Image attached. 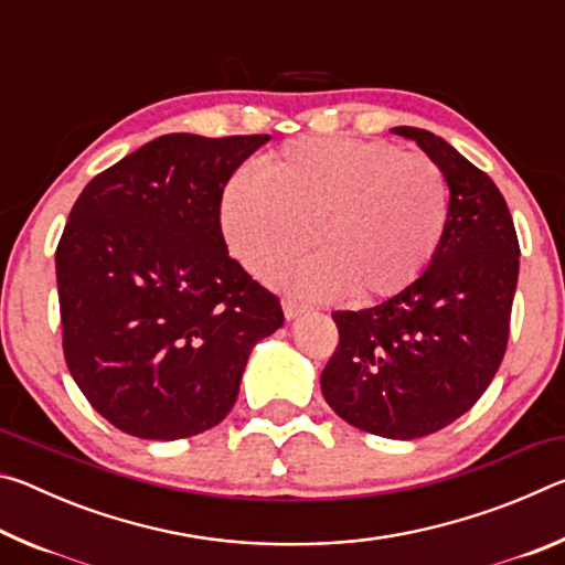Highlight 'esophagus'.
<instances>
[{
	"mask_svg": "<svg viewBox=\"0 0 565 565\" xmlns=\"http://www.w3.org/2000/svg\"><path fill=\"white\" fill-rule=\"evenodd\" d=\"M303 311H306V303L294 301V299H284V313H286V319H296V317H299V313H303Z\"/></svg>",
	"mask_w": 565,
	"mask_h": 565,
	"instance_id": "34e87169",
	"label": "esophagus"
}]
</instances>
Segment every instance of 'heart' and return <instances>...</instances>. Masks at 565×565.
Segmentation results:
<instances>
[{"instance_id": "heart-1", "label": "heart", "mask_w": 565, "mask_h": 565, "mask_svg": "<svg viewBox=\"0 0 565 565\" xmlns=\"http://www.w3.org/2000/svg\"><path fill=\"white\" fill-rule=\"evenodd\" d=\"M448 222L444 171L424 154L381 141L306 137L238 174L222 196L232 254L271 276L313 242L321 256L286 274L311 296L347 291L359 301L408 289L428 269Z\"/></svg>"}]
</instances>
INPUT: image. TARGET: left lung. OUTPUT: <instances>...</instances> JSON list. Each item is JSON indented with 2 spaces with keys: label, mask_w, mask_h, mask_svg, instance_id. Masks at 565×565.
Wrapping results in <instances>:
<instances>
[{
  "label": "left lung",
  "mask_w": 565,
  "mask_h": 565,
  "mask_svg": "<svg viewBox=\"0 0 565 565\" xmlns=\"http://www.w3.org/2000/svg\"><path fill=\"white\" fill-rule=\"evenodd\" d=\"M414 139L444 171L448 222L418 279L361 311H333L339 343L323 366L327 404L361 431L420 438L463 416L499 371L519 284V236L499 186L436 134Z\"/></svg>",
  "instance_id": "8db88e82"
}]
</instances>
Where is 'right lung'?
I'll return each mask as SVG.
<instances>
[{"label":"right lung","instance_id":"1","mask_svg":"<svg viewBox=\"0 0 565 565\" xmlns=\"http://www.w3.org/2000/svg\"><path fill=\"white\" fill-rule=\"evenodd\" d=\"M269 134H164L94 177L56 244L62 349L99 416L137 438L202 434L232 411L279 296L228 256L226 181Z\"/></svg>","mask_w":565,"mask_h":565}]
</instances>
